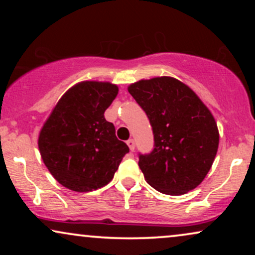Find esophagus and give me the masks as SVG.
<instances>
[{"label":"esophagus","mask_w":255,"mask_h":255,"mask_svg":"<svg viewBox=\"0 0 255 255\" xmlns=\"http://www.w3.org/2000/svg\"><path fill=\"white\" fill-rule=\"evenodd\" d=\"M127 144L128 145V148H130V151L133 152V151H134V147H135L133 139H128V140L127 141Z\"/></svg>","instance_id":"1"}]
</instances>
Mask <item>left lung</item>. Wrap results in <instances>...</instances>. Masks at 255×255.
Returning <instances> with one entry per match:
<instances>
[{
	"label": "left lung",
	"mask_w": 255,
	"mask_h": 255,
	"mask_svg": "<svg viewBox=\"0 0 255 255\" xmlns=\"http://www.w3.org/2000/svg\"><path fill=\"white\" fill-rule=\"evenodd\" d=\"M128 90L147 115L154 134L153 151L139 155L146 182L172 196L195 189L217 154L219 132L211 111L172 76L139 80Z\"/></svg>",
	"instance_id": "obj_1"
}]
</instances>
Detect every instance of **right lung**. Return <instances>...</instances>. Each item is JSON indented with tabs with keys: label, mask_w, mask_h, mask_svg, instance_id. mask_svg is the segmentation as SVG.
Listing matches in <instances>:
<instances>
[{
	"label": "right lung",
	"mask_w": 255,
	"mask_h": 255,
	"mask_svg": "<svg viewBox=\"0 0 255 255\" xmlns=\"http://www.w3.org/2000/svg\"><path fill=\"white\" fill-rule=\"evenodd\" d=\"M118 94L110 82L82 81L58 101L38 137L41 159L62 186L87 193L107 186L128 145L118 140L113 123L104 118Z\"/></svg>",
	"instance_id": "add662e5"
}]
</instances>
